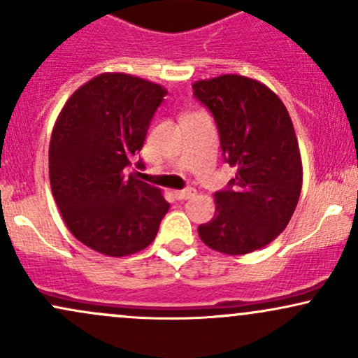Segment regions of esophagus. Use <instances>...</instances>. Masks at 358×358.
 Listing matches in <instances>:
<instances>
[{
  "label": "esophagus",
  "mask_w": 358,
  "mask_h": 358,
  "mask_svg": "<svg viewBox=\"0 0 358 358\" xmlns=\"http://www.w3.org/2000/svg\"><path fill=\"white\" fill-rule=\"evenodd\" d=\"M196 195V190L195 188H185V190H176L175 192V196L178 200H188L192 199V196Z\"/></svg>",
  "instance_id": "obj_1"
}]
</instances>
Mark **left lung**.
Masks as SVG:
<instances>
[{
  "label": "left lung",
  "instance_id": "1",
  "mask_svg": "<svg viewBox=\"0 0 358 358\" xmlns=\"http://www.w3.org/2000/svg\"><path fill=\"white\" fill-rule=\"evenodd\" d=\"M192 87L215 119L224 159L237 170L227 190L213 195L215 215L199 225V236L222 254L254 252L285 231L301 193L289 113L268 85L244 76L225 73Z\"/></svg>",
  "mask_w": 358,
  "mask_h": 358
}]
</instances>
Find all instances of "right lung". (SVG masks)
<instances>
[{"mask_svg":"<svg viewBox=\"0 0 358 358\" xmlns=\"http://www.w3.org/2000/svg\"><path fill=\"white\" fill-rule=\"evenodd\" d=\"M165 96L155 82L106 72L69 97L53 126V199L72 236L104 256L148 248L170 208L159 188L124 173Z\"/></svg>","mask_w":358,"mask_h":358,"instance_id":"right-lung-1","label":"right lung"}]
</instances>
